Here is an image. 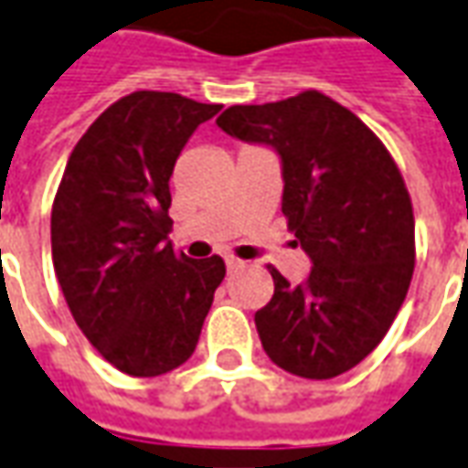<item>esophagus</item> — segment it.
I'll list each match as a JSON object with an SVG mask.
<instances>
[{"label": "esophagus", "instance_id": "obj_1", "mask_svg": "<svg viewBox=\"0 0 468 468\" xmlns=\"http://www.w3.org/2000/svg\"><path fill=\"white\" fill-rule=\"evenodd\" d=\"M241 265H244V262H241L239 257H234V255H227V268H229V271H239Z\"/></svg>", "mask_w": 468, "mask_h": 468}]
</instances>
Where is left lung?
<instances>
[{
    "mask_svg": "<svg viewBox=\"0 0 468 468\" xmlns=\"http://www.w3.org/2000/svg\"><path fill=\"white\" fill-rule=\"evenodd\" d=\"M218 128L271 144L283 162V216L314 268L293 285L271 268L255 314L268 358L301 378H335L384 340L415 271L412 197L384 141L319 90L231 105Z\"/></svg>",
    "mask_w": 468,
    "mask_h": 468,
    "instance_id": "obj_1",
    "label": "left lung"
}]
</instances>
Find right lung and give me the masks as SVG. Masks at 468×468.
<instances>
[{"label": "right lung", "instance_id": "1", "mask_svg": "<svg viewBox=\"0 0 468 468\" xmlns=\"http://www.w3.org/2000/svg\"><path fill=\"white\" fill-rule=\"evenodd\" d=\"M218 110L175 92L121 97L77 141L53 197V271L69 312L128 376H162L193 356L227 275L218 255L190 260L167 241L175 162Z\"/></svg>", "mask_w": 468, "mask_h": 468}]
</instances>
